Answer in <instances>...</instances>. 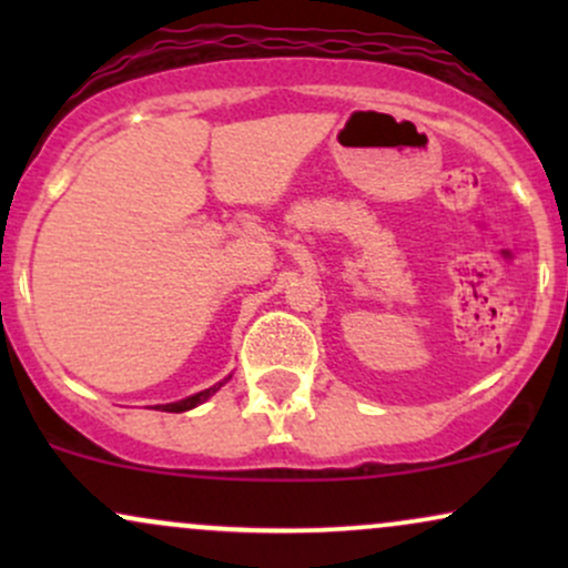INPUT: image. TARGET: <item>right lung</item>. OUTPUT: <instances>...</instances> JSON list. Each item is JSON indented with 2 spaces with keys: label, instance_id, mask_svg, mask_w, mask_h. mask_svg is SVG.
Returning a JSON list of instances; mask_svg holds the SVG:
<instances>
[{
  "label": "right lung",
  "instance_id": "add662e5",
  "mask_svg": "<svg viewBox=\"0 0 568 568\" xmlns=\"http://www.w3.org/2000/svg\"><path fill=\"white\" fill-rule=\"evenodd\" d=\"M221 384H224V382L213 384V387L202 389V393H197V395H192V397H186V400H179V403H168V406H158V408H160V410H171V414H181V410H189V408L200 406V403H202V400H207V397H211L213 393H216V389L221 387Z\"/></svg>",
  "mask_w": 568,
  "mask_h": 568
}]
</instances>
